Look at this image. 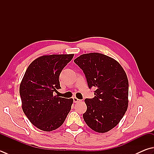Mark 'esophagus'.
Here are the masks:
<instances>
[{"mask_svg": "<svg viewBox=\"0 0 154 154\" xmlns=\"http://www.w3.org/2000/svg\"><path fill=\"white\" fill-rule=\"evenodd\" d=\"M73 100H74V103H76L78 102V101L80 100V99H78V98H77L76 97H73Z\"/></svg>", "mask_w": 154, "mask_h": 154, "instance_id": "1", "label": "esophagus"}]
</instances>
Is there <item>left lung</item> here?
<instances>
[{
    "label": "left lung",
    "mask_w": 154,
    "mask_h": 154,
    "mask_svg": "<svg viewBox=\"0 0 154 154\" xmlns=\"http://www.w3.org/2000/svg\"><path fill=\"white\" fill-rule=\"evenodd\" d=\"M74 62L83 70L89 88H97L93 98L85 100L84 120L96 132H108L120 122L128 107L125 72L117 60L99 53L82 54Z\"/></svg>",
    "instance_id": "1"
}]
</instances>
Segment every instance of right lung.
<instances>
[{
    "mask_svg": "<svg viewBox=\"0 0 154 154\" xmlns=\"http://www.w3.org/2000/svg\"><path fill=\"white\" fill-rule=\"evenodd\" d=\"M74 54H52L33 60L20 84L22 109L30 122L44 131H51L64 122L72 98L54 96L60 89L59 76Z\"/></svg>",
    "mask_w": 154,
    "mask_h": 154,
    "instance_id": "add662e5",
    "label": "right lung"
}]
</instances>
